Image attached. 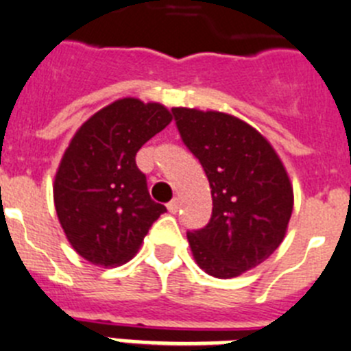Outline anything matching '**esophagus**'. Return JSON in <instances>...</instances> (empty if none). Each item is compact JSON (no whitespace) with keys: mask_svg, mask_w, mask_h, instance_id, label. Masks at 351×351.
Listing matches in <instances>:
<instances>
[{"mask_svg":"<svg viewBox=\"0 0 351 351\" xmlns=\"http://www.w3.org/2000/svg\"><path fill=\"white\" fill-rule=\"evenodd\" d=\"M178 209H180V202H178V199H173V201L169 202V204H168V211L171 213V215H175V213L178 211Z\"/></svg>","mask_w":351,"mask_h":351,"instance_id":"esophagus-1","label":"esophagus"}]
</instances>
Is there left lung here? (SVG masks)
I'll return each mask as SVG.
<instances>
[{"instance_id": "8db88e82", "label": "left lung", "mask_w": 351, "mask_h": 351, "mask_svg": "<svg viewBox=\"0 0 351 351\" xmlns=\"http://www.w3.org/2000/svg\"><path fill=\"white\" fill-rule=\"evenodd\" d=\"M183 143L209 180L213 215L186 232L206 274L232 279L263 263L286 237L293 185L282 160L260 131L230 114L175 107Z\"/></svg>"}]
</instances>
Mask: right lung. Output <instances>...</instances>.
I'll list each match as a JSON object with an SVG mask.
<instances>
[{
	"label": "right lung",
	"mask_w": 351,
	"mask_h": 351,
	"mask_svg": "<svg viewBox=\"0 0 351 351\" xmlns=\"http://www.w3.org/2000/svg\"><path fill=\"white\" fill-rule=\"evenodd\" d=\"M171 119L156 101L121 98L72 136L55 175L53 201L69 242L90 263H126L166 211L150 199L135 156Z\"/></svg>",
	"instance_id": "1"
}]
</instances>
